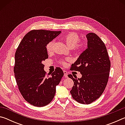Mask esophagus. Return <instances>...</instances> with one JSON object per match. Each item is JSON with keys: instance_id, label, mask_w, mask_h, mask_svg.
Masks as SVG:
<instances>
[{"instance_id": "esophagus-1", "label": "esophagus", "mask_w": 125, "mask_h": 125, "mask_svg": "<svg viewBox=\"0 0 125 125\" xmlns=\"http://www.w3.org/2000/svg\"><path fill=\"white\" fill-rule=\"evenodd\" d=\"M63 73H64V76L65 78L68 77V72L66 71H63Z\"/></svg>"}]
</instances>
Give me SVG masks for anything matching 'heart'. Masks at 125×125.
<instances>
[{
	"label": "heart",
	"instance_id": "obj_1",
	"mask_svg": "<svg viewBox=\"0 0 125 125\" xmlns=\"http://www.w3.org/2000/svg\"><path fill=\"white\" fill-rule=\"evenodd\" d=\"M63 39L68 46V47L73 48L75 51H81L85 47V42L82 40L79 41V36L77 33L74 32H69L63 37ZM54 42L53 41L48 42L46 46V49L47 52L50 53L53 50ZM68 60V59H62L59 61V63L62 65H65V61Z\"/></svg>",
	"mask_w": 125,
	"mask_h": 125
}]
</instances>
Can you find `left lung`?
<instances>
[{
  "instance_id": "8db88e82",
  "label": "left lung",
  "mask_w": 125,
  "mask_h": 125,
  "mask_svg": "<svg viewBox=\"0 0 125 125\" xmlns=\"http://www.w3.org/2000/svg\"><path fill=\"white\" fill-rule=\"evenodd\" d=\"M88 48L72 64V71L80 72L81 78L68 74L74 82L71 90L72 98L83 104H89L100 97L106 86L110 69L106 47L95 33L86 35Z\"/></svg>"
}]
</instances>
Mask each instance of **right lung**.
Segmentation results:
<instances>
[{"label": "right lung", "instance_id": "add662e5", "mask_svg": "<svg viewBox=\"0 0 125 125\" xmlns=\"http://www.w3.org/2000/svg\"><path fill=\"white\" fill-rule=\"evenodd\" d=\"M61 32L32 30L25 35L16 49L14 67L16 83L25 100L35 106H45L51 102L56 86L64 75L57 67L50 76L42 64L48 57L46 45Z\"/></svg>", "mask_w": 125, "mask_h": 125}]
</instances>
